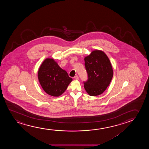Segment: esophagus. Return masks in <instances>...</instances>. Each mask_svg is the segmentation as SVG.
<instances>
[{"label": "esophagus", "instance_id": "obj_1", "mask_svg": "<svg viewBox=\"0 0 149 149\" xmlns=\"http://www.w3.org/2000/svg\"><path fill=\"white\" fill-rule=\"evenodd\" d=\"M74 79L76 80H78L79 79V77H78V76L77 75H76L75 77H74Z\"/></svg>", "mask_w": 149, "mask_h": 149}]
</instances>
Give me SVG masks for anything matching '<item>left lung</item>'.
<instances>
[{
  "label": "left lung",
  "mask_w": 149,
  "mask_h": 149,
  "mask_svg": "<svg viewBox=\"0 0 149 149\" xmlns=\"http://www.w3.org/2000/svg\"><path fill=\"white\" fill-rule=\"evenodd\" d=\"M88 79L84 82L86 92L91 96L102 94L109 85L113 69L109 59L103 51L95 50L84 58Z\"/></svg>",
  "instance_id": "left-lung-1"
}]
</instances>
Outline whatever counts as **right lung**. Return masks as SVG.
I'll return each instance as SVG.
<instances>
[{"label": "right lung", "mask_w": 149, "mask_h": 149, "mask_svg": "<svg viewBox=\"0 0 149 149\" xmlns=\"http://www.w3.org/2000/svg\"><path fill=\"white\" fill-rule=\"evenodd\" d=\"M38 76L42 88L47 94L54 97L65 92L72 78L53 59L47 58L39 68Z\"/></svg>", "instance_id": "1"}]
</instances>
